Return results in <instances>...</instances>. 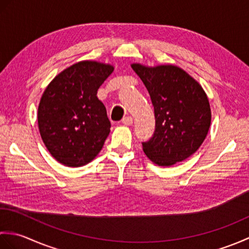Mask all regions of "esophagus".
<instances>
[{
  "mask_svg": "<svg viewBox=\"0 0 249 249\" xmlns=\"http://www.w3.org/2000/svg\"><path fill=\"white\" fill-rule=\"evenodd\" d=\"M133 122H134V120H133V118H131V116H125V118L122 120V123H123L126 126H130L131 124H133Z\"/></svg>",
  "mask_w": 249,
  "mask_h": 249,
  "instance_id": "obj_1",
  "label": "esophagus"
}]
</instances>
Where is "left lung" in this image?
<instances>
[{"label": "left lung", "instance_id": "obj_1", "mask_svg": "<svg viewBox=\"0 0 249 249\" xmlns=\"http://www.w3.org/2000/svg\"><path fill=\"white\" fill-rule=\"evenodd\" d=\"M149 91L155 113L154 136L142 143L155 165L171 167L196 153L209 133L212 112L201 84L172 64H130Z\"/></svg>", "mask_w": 249, "mask_h": 249}]
</instances>
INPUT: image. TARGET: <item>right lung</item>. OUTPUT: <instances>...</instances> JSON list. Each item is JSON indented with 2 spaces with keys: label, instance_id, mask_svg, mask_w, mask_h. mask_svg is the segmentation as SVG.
I'll list each match as a JSON object with an SVG mask.
<instances>
[{
  "label": "right lung",
  "instance_id": "1",
  "mask_svg": "<svg viewBox=\"0 0 249 249\" xmlns=\"http://www.w3.org/2000/svg\"><path fill=\"white\" fill-rule=\"evenodd\" d=\"M113 71L109 63L80 61L57 73L45 89L37 110L39 134L62 165L84 166L103 149L111 124L97 91Z\"/></svg>",
  "mask_w": 249,
  "mask_h": 249
}]
</instances>
